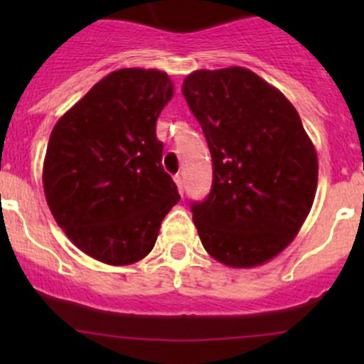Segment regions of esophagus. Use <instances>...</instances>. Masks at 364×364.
Returning a JSON list of instances; mask_svg holds the SVG:
<instances>
[{"label":"esophagus","mask_w":364,"mask_h":364,"mask_svg":"<svg viewBox=\"0 0 364 364\" xmlns=\"http://www.w3.org/2000/svg\"><path fill=\"white\" fill-rule=\"evenodd\" d=\"M174 181H176V185H178L179 193L183 196V178H181V176H174Z\"/></svg>","instance_id":"1"}]
</instances>
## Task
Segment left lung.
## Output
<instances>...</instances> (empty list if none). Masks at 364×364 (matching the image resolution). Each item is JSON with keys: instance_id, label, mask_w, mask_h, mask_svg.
<instances>
[{"instance_id": "8db88e82", "label": "left lung", "mask_w": 364, "mask_h": 364, "mask_svg": "<svg viewBox=\"0 0 364 364\" xmlns=\"http://www.w3.org/2000/svg\"><path fill=\"white\" fill-rule=\"evenodd\" d=\"M183 95L213 159L211 193L192 204L203 247L229 267L262 266L294 241L314 204V142L285 95L248 68L196 70Z\"/></svg>"}]
</instances>
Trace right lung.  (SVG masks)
<instances>
[{
    "label": "right lung",
    "instance_id": "obj_1",
    "mask_svg": "<svg viewBox=\"0 0 364 364\" xmlns=\"http://www.w3.org/2000/svg\"><path fill=\"white\" fill-rule=\"evenodd\" d=\"M172 97L174 84L161 70H114L50 132L42 168L47 205L68 240L100 262L144 259L179 203L156 139V119Z\"/></svg>",
    "mask_w": 364,
    "mask_h": 364
}]
</instances>
